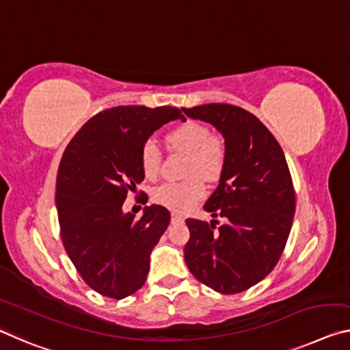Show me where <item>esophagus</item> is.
<instances>
[{"label": "esophagus", "mask_w": 350, "mask_h": 350, "mask_svg": "<svg viewBox=\"0 0 350 350\" xmlns=\"http://www.w3.org/2000/svg\"><path fill=\"white\" fill-rule=\"evenodd\" d=\"M184 216H182L180 213H173L171 215V221H173L174 224H179V223H184Z\"/></svg>", "instance_id": "1"}]
</instances>
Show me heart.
<instances>
[{
    "label": "heart",
    "mask_w": 350,
    "mask_h": 350,
    "mask_svg": "<svg viewBox=\"0 0 350 350\" xmlns=\"http://www.w3.org/2000/svg\"><path fill=\"white\" fill-rule=\"evenodd\" d=\"M166 143L174 151L188 154L190 159L187 162L185 174L190 176V179L166 182L155 188L154 201L170 208L171 212L185 213L207 195V188L199 176L207 180H215L223 173L226 162L224 143L219 137L212 135L207 126L198 121H185L171 129L166 135ZM140 163L148 179H155L159 176L162 151L154 140L143 143Z\"/></svg>",
    "instance_id": "obj_1"
}]
</instances>
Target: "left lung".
Returning <instances> with one entry per match:
<instances>
[{"instance_id":"1","label":"left lung","mask_w":350,"mask_h":350,"mask_svg":"<svg viewBox=\"0 0 350 350\" xmlns=\"http://www.w3.org/2000/svg\"><path fill=\"white\" fill-rule=\"evenodd\" d=\"M224 137L226 162L205 212L224 223L188 218L185 263L199 282L235 295L263 280L284 252L296 210L285 154L262 121L232 104L182 109Z\"/></svg>"}]
</instances>
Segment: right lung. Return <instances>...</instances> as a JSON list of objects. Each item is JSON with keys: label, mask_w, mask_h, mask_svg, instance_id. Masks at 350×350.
<instances>
[{"label": "right lung", "mask_w": 350, "mask_h": 350, "mask_svg": "<svg viewBox=\"0 0 350 350\" xmlns=\"http://www.w3.org/2000/svg\"><path fill=\"white\" fill-rule=\"evenodd\" d=\"M177 118L185 120L168 105H118L92 116L65 148L55 184L60 237L77 273L105 297L124 299L145 285L149 255L170 224L163 205L135 218L123 204L145 179L143 143Z\"/></svg>", "instance_id": "1"}]
</instances>
